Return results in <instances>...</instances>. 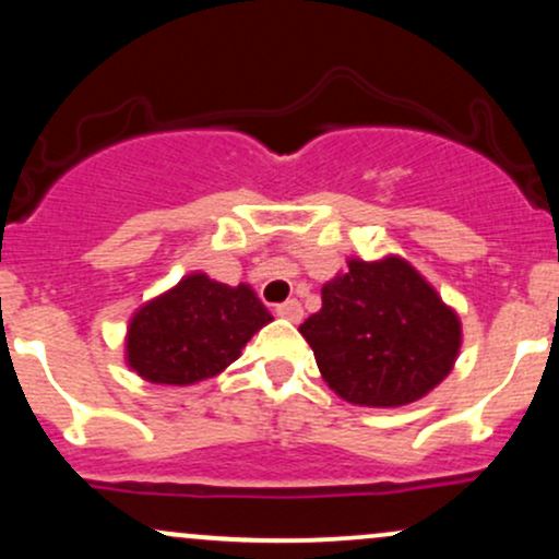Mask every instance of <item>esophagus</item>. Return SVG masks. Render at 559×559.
Wrapping results in <instances>:
<instances>
[{
  "mask_svg": "<svg viewBox=\"0 0 559 559\" xmlns=\"http://www.w3.org/2000/svg\"><path fill=\"white\" fill-rule=\"evenodd\" d=\"M275 316L292 320V323H299L301 316H305V310H301V305L297 299H286L284 305H275Z\"/></svg>",
  "mask_w": 559,
  "mask_h": 559,
  "instance_id": "obj_1",
  "label": "esophagus"
}]
</instances>
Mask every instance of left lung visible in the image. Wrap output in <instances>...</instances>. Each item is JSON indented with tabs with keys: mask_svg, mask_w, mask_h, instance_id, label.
I'll return each mask as SVG.
<instances>
[{
	"mask_svg": "<svg viewBox=\"0 0 559 559\" xmlns=\"http://www.w3.org/2000/svg\"><path fill=\"white\" fill-rule=\"evenodd\" d=\"M299 325L323 381L360 407H402L449 376L463 329L452 307L402 258L349 260Z\"/></svg>",
	"mask_w": 559,
	"mask_h": 559,
	"instance_id": "obj_1",
	"label": "left lung"
}]
</instances>
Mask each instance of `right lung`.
I'll return each instance as SVG.
<instances>
[{
	"mask_svg": "<svg viewBox=\"0 0 559 559\" xmlns=\"http://www.w3.org/2000/svg\"><path fill=\"white\" fill-rule=\"evenodd\" d=\"M271 312L247 284H217L191 273L139 307L128 323L126 362L150 383L189 386L239 360Z\"/></svg>",
	"mask_w": 559,
	"mask_h": 559,
	"instance_id": "obj_1",
	"label": "right lung"
}]
</instances>
